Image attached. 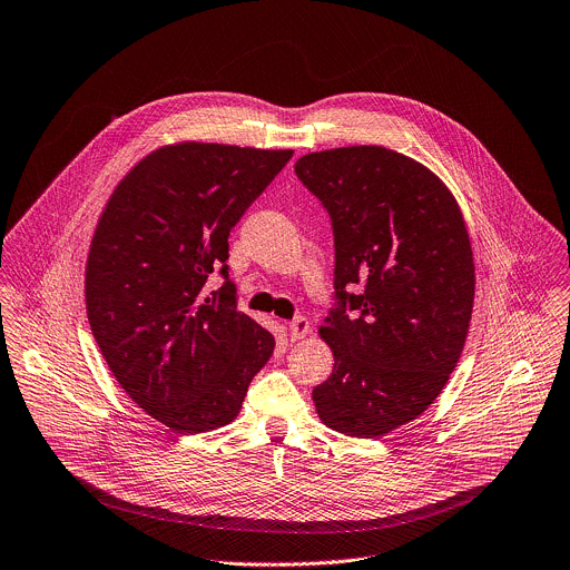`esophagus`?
<instances>
[{
    "instance_id": "esophagus-1",
    "label": "esophagus",
    "mask_w": 570,
    "mask_h": 570,
    "mask_svg": "<svg viewBox=\"0 0 570 570\" xmlns=\"http://www.w3.org/2000/svg\"><path fill=\"white\" fill-rule=\"evenodd\" d=\"M308 330H311V322L304 315H297L293 322H288V332H291L293 341L304 338L308 334Z\"/></svg>"
}]
</instances>
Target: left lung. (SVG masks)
<instances>
[{
    "label": "left lung",
    "mask_w": 570,
    "mask_h": 570,
    "mask_svg": "<svg viewBox=\"0 0 570 570\" xmlns=\"http://www.w3.org/2000/svg\"><path fill=\"white\" fill-rule=\"evenodd\" d=\"M295 174L330 212L336 248V306L320 327L336 363L315 411L381 438L417 420L460 361L475 291L466 225L433 171L383 146L308 153Z\"/></svg>",
    "instance_id": "obj_1"
}]
</instances>
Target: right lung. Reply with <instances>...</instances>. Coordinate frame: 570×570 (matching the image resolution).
<instances>
[{
  "label": "right lung",
  "mask_w": 570,
  "mask_h": 570,
  "mask_svg": "<svg viewBox=\"0 0 570 570\" xmlns=\"http://www.w3.org/2000/svg\"><path fill=\"white\" fill-rule=\"evenodd\" d=\"M293 150L183 141L135 165L112 191L86 266V306L124 392L176 433L229 424L275 350L236 308L229 229ZM222 266L224 286L205 298Z\"/></svg>",
  "instance_id": "obj_1"
}]
</instances>
